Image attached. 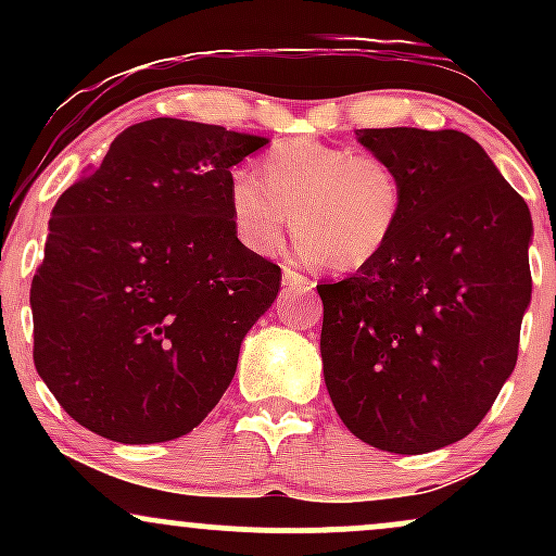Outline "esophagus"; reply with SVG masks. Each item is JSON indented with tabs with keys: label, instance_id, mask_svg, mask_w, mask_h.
<instances>
[{
	"label": "esophagus",
	"instance_id": "1",
	"mask_svg": "<svg viewBox=\"0 0 556 556\" xmlns=\"http://www.w3.org/2000/svg\"><path fill=\"white\" fill-rule=\"evenodd\" d=\"M282 282L287 285V287H292V290H311V279L305 277V274H300V271H295V269H290V266H285V271H282Z\"/></svg>",
	"mask_w": 556,
	"mask_h": 556
}]
</instances>
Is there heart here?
Returning <instances> with one entry per match:
<instances>
[{
    "label": "heart",
    "mask_w": 556,
    "mask_h": 556,
    "mask_svg": "<svg viewBox=\"0 0 556 556\" xmlns=\"http://www.w3.org/2000/svg\"><path fill=\"white\" fill-rule=\"evenodd\" d=\"M290 214L300 256L329 271H361L392 245L405 214V182L384 156L316 138L282 140L256 177L229 182L235 238L261 258L282 251Z\"/></svg>",
    "instance_id": "b5f03b06"
}]
</instances>
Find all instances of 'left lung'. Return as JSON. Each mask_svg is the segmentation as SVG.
<instances>
[{"instance_id": "left-lung-1", "label": "left lung", "mask_w": 556, "mask_h": 556, "mask_svg": "<svg viewBox=\"0 0 556 556\" xmlns=\"http://www.w3.org/2000/svg\"><path fill=\"white\" fill-rule=\"evenodd\" d=\"M355 136L402 175L405 214L371 266L316 287L324 381L355 437L424 455L468 437L515 371L531 305L533 222L460 130Z\"/></svg>"}]
</instances>
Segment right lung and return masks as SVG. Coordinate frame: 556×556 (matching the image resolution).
Segmentation results:
<instances>
[{
	"mask_svg": "<svg viewBox=\"0 0 556 556\" xmlns=\"http://www.w3.org/2000/svg\"><path fill=\"white\" fill-rule=\"evenodd\" d=\"M269 140L156 117L60 195L30 285L36 371L88 431L156 444L227 392L282 271L235 238V164Z\"/></svg>",
	"mask_w": 556,
	"mask_h": 556,
	"instance_id": "obj_1",
	"label": "right lung"
}]
</instances>
